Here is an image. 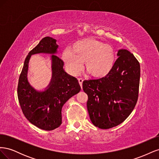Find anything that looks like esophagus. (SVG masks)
<instances>
[{
    "mask_svg": "<svg viewBox=\"0 0 159 159\" xmlns=\"http://www.w3.org/2000/svg\"><path fill=\"white\" fill-rule=\"evenodd\" d=\"M78 81H79V83H80V85L81 86V88H82V83L84 81V79L82 78H78Z\"/></svg>",
    "mask_w": 159,
    "mask_h": 159,
    "instance_id": "34e87169",
    "label": "esophagus"
}]
</instances>
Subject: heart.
<instances>
[{"mask_svg": "<svg viewBox=\"0 0 159 159\" xmlns=\"http://www.w3.org/2000/svg\"><path fill=\"white\" fill-rule=\"evenodd\" d=\"M62 59L72 74H78L83 68L94 77H103L112 70L115 61L113 48L109 44L93 39L75 42L71 49H66Z\"/></svg>", "mask_w": 159, "mask_h": 159, "instance_id": "obj_1", "label": "heart"}]
</instances>
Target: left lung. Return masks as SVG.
<instances>
[{"label": "left lung", "instance_id": "1", "mask_svg": "<svg viewBox=\"0 0 159 159\" xmlns=\"http://www.w3.org/2000/svg\"><path fill=\"white\" fill-rule=\"evenodd\" d=\"M109 73L98 80L83 81L87 108L95 127L107 129L123 123L137 102L140 64L133 54L121 49Z\"/></svg>", "mask_w": 159, "mask_h": 159}]
</instances>
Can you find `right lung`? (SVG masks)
Instances as JSON below:
<instances>
[{"mask_svg":"<svg viewBox=\"0 0 159 159\" xmlns=\"http://www.w3.org/2000/svg\"><path fill=\"white\" fill-rule=\"evenodd\" d=\"M56 42L50 37H45L28 53L19 77L17 88L23 114L34 125L45 131H52L61 125L62 106L81 90L78 80L66 73L63 69V60L54 54L58 47ZM38 52L52 54V81L49 88L42 93L36 91L27 80L30 56Z\"/></svg>","mask_w":159,"mask_h":159,"instance_id":"right-lung-1","label":"right lung"}]
</instances>
